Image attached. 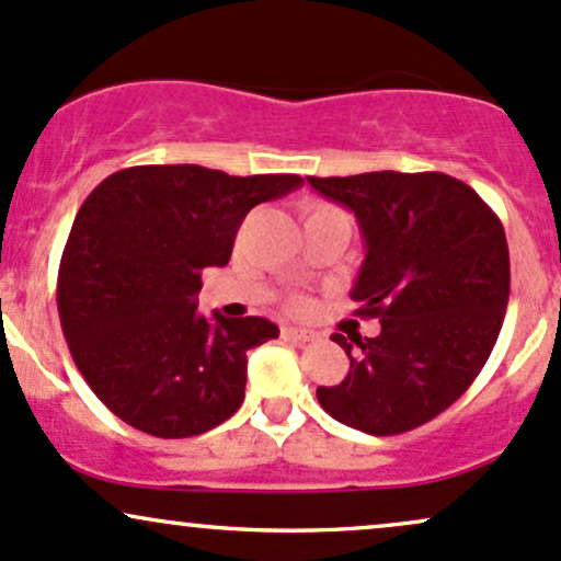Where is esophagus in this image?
<instances>
[{"mask_svg":"<svg viewBox=\"0 0 561 561\" xmlns=\"http://www.w3.org/2000/svg\"><path fill=\"white\" fill-rule=\"evenodd\" d=\"M282 337L293 340V343H311L317 334L311 330H300V327H282Z\"/></svg>","mask_w":561,"mask_h":561,"instance_id":"1","label":"esophagus"}]
</instances>
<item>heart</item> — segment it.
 Here are the masks:
<instances>
[{
  "instance_id": "heart-1",
  "label": "heart",
  "mask_w": 561,
  "mask_h": 561,
  "mask_svg": "<svg viewBox=\"0 0 561 561\" xmlns=\"http://www.w3.org/2000/svg\"><path fill=\"white\" fill-rule=\"evenodd\" d=\"M327 214H343V210L334 208L330 203H308L306 208H302V221H308V218L313 216H327Z\"/></svg>"
}]
</instances>
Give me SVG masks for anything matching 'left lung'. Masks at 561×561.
<instances>
[{"mask_svg":"<svg viewBox=\"0 0 561 561\" xmlns=\"http://www.w3.org/2000/svg\"><path fill=\"white\" fill-rule=\"evenodd\" d=\"M351 208L366 259L351 298L379 319L377 337L332 334L351 358L340 385L317 388L332 420L401 435L465 396L485 366L508 302L501 218L472 186L440 171L308 176Z\"/></svg>","mask_w":561,"mask_h":561,"instance_id":"obj_1","label":"left lung"}]
</instances>
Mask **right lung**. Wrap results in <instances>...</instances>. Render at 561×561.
<instances>
[{"label": "right lung", "mask_w": 561, "mask_h": 561, "mask_svg": "<svg viewBox=\"0 0 561 561\" xmlns=\"http://www.w3.org/2000/svg\"><path fill=\"white\" fill-rule=\"evenodd\" d=\"M300 184L295 173L134 165L83 199L57 272V311L76 366L118 420L192 437L240 409L248 351L279 330L261 317L205 319L199 276L227 266L250 208Z\"/></svg>", "instance_id": "1"}]
</instances>
